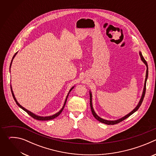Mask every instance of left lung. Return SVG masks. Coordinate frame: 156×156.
I'll return each instance as SVG.
<instances>
[{"mask_svg": "<svg viewBox=\"0 0 156 156\" xmlns=\"http://www.w3.org/2000/svg\"><path fill=\"white\" fill-rule=\"evenodd\" d=\"M140 57H141V60L144 62V63L146 65V67H147V70H146V79H145V82H144V89H143V94H142V96H141V98L140 99V101L138 103V104L137 105V106L133 109L131 112L130 113H129L128 114L126 115L125 116L123 117L121 119H119L118 120H104L101 117H99L96 114V112H94V108H93V104H92V94L91 93V91H90V107H91V112H92V114L93 115V116L94 117V118L96 119H97L98 121H99L101 123H105L106 125H115V124H117V123H119L121 122H122L123 120H124L125 119H127L128 117H129L130 115H131L133 113H135L136 111L138 110V109L140 108V107L141 106L142 102H143V99L144 98V95H145V93H146V81H147V77H148V66H147V63L146 62V61L145 60V59L144 58L141 52H140Z\"/></svg>", "mask_w": 156, "mask_h": 156, "instance_id": "1", "label": "left lung"}]
</instances>
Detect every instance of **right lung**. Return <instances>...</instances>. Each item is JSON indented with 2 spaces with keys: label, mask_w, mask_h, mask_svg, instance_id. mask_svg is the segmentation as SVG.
<instances>
[{
  "label": "right lung",
  "mask_w": 156,
  "mask_h": 156,
  "mask_svg": "<svg viewBox=\"0 0 156 156\" xmlns=\"http://www.w3.org/2000/svg\"><path fill=\"white\" fill-rule=\"evenodd\" d=\"M17 54V52H16L15 53V54L13 55V58H12V61H11V63H10V67H11V65H12V61H13V59L14 58V57H15V55H16V54ZM10 87H11V91H12V96H13V99H14V100H15V102L16 103V104L21 108H22L23 109V110H25L26 112H27L28 113V114H29L31 117H33V119H36V120H52V119H55V118H56L57 117H58L60 114H61V112H62V110H63V108H64V107H65V104H66V100H67V98H68V96H69V93H70V91L73 90V87H74V86H73L71 89H70V90L69 91V94H67V96H66V99H65V102H64V104H63V107L61 108V110L59 111V112H58L57 113H56L55 114H54V115H51V116H48V117H41V116H38V115H35L34 114H33V112H30V111H29V110H28L27 109H26L25 108H24L23 107H22L18 102V101H16V98H15V96H14V94H13V91H12V86H10Z\"/></svg>",
  "instance_id": "add662e5"
}]
</instances>
